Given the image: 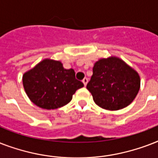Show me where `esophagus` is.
Returning <instances> with one entry per match:
<instances>
[{
	"label": "esophagus",
	"mask_w": 158,
	"mask_h": 158,
	"mask_svg": "<svg viewBox=\"0 0 158 158\" xmlns=\"http://www.w3.org/2000/svg\"><path fill=\"white\" fill-rule=\"evenodd\" d=\"M82 81H83V83H84V86H86L87 84H88V81H89V79H87V78H84V79L82 80Z\"/></svg>",
	"instance_id": "obj_1"
}]
</instances>
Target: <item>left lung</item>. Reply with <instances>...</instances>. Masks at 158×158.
Here are the masks:
<instances>
[{"mask_svg":"<svg viewBox=\"0 0 158 158\" xmlns=\"http://www.w3.org/2000/svg\"><path fill=\"white\" fill-rule=\"evenodd\" d=\"M139 88V74L117 57L97 61L87 84L95 103L110 110H120L130 105Z\"/></svg>","mask_w":158,"mask_h":158,"instance_id":"8db88e82","label":"left lung"}]
</instances>
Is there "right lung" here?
I'll use <instances>...</instances> for the list:
<instances>
[{"instance_id":"1","label":"right lung","mask_w":158,"mask_h":158,"mask_svg":"<svg viewBox=\"0 0 158 158\" xmlns=\"http://www.w3.org/2000/svg\"><path fill=\"white\" fill-rule=\"evenodd\" d=\"M23 84L31 101L47 110L56 109L71 101L84 84L75 79L73 69H65L61 62L46 59L23 76Z\"/></svg>"}]
</instances>
